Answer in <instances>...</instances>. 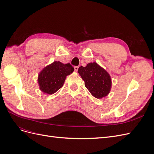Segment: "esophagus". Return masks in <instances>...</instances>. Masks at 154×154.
Listing matches in <instances>:
<instances>
[{"label":"esophagus","instance_id":"esophagus-1","mask_svg":"<svg viewBox=\"0 0 154 154\" xmlns=\"http://www.w3.org/2000/svg\"><path fill=\"white\" fill-rule=\"evenodd\" d=\"M74 71H77L78 70V66H74Z\"/></svg>","mask_w":154,"mask_h":154}]
</instances>
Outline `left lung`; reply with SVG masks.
Masks as SVG:
<instances>
[{"label":"left lung","mask_w":154,"mask_h":154,"mask_svg":"<svg viewBox=\"0 0 154 154\" xmlns=\"http://www.w3.org/2000/svg\"><path fill=\"white\" fill-rule=\"evenodd\" d=\"M78 72L93 96L99 99L109 94L112 84L110 76L98 64L89 63L86 67H79Z\"/></svg>","instance_id":"1"}]
</instances>
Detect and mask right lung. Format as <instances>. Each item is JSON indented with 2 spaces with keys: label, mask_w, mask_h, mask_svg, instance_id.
<instances>
[{
  "label": "right lung",
  "mask_w": 154,
  "mask_h": 154,
  "mask_svg": "<svg viewBox=\"0 0 154 154\" xmlns=\"http://www.w3.org/2000/svg\"><path fill=\"white\" fill-rule=\"evenodd\" d=\"M74 67L69 63L63 64L55 61L45 67L38 78L40 90L48 94H54L62 88L67 76L74 71Z\"/></svg>",
  "instance_id": "1"
}]
</instances>
